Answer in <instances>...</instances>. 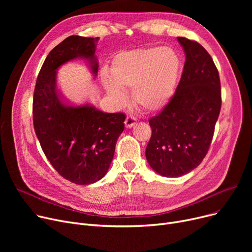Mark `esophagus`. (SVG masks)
Returning <instances> with one entry per match:
<instances>
[{
	"mask_svg": "<svg viewBox=\"0 0 252 252\" xmlns=\"http://www.w3.org/2000/svg\"><path fill=\"white\" fill-rule=\"evenodd\" d=\"M136 123H137V119H136L134 116H131V115H128V116L126 117V122H125L126 127L134 126L136 125Z\"/></svg>",
	"mask_w": 252,
	"mask_h": 252,
	"instance_id": "34e87169",
	"label": "esophagus"
}]
</instances>
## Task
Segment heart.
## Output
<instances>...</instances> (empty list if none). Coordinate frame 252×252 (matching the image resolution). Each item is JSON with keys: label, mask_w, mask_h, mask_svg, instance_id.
I'll return each mask as SVG.
<instances>
[{"label": "heart", "mask_w": 252, "mask_h": 252, "mask_svg": "<svg viewBox=\"0 0 252 252\" xmlns=\"http://www.w3.org/2000/svg\"><path fill=\"white\" fill-rule=\"evenodd\" d=\"M182 71L179 53L168 47L153 46L118 53L112 60L111 74L102 72L108 95L123 104L124 90L133 89V101L144 111L161 110L173 98Z\"/></svg>", "instance_id": "obj_1"}]
</instances>
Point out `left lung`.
<instances>
[{"label":"left lung","mask_w":252,"mask_h":252,"mask_svg":"<svg viewBox=\"0 0 252 252\" xmlns=\"http://www.w3.org/2000/svg\"><path fill=\"white\" fill-rule=\"evenodd\" d=\"M186 61L176 93L160 113L150 118L146 148L151 168L163 177L190 173L205 157L221 106L219 71L207 51L178 37Z\"/></svg>","instance_id":"obj_1"}]
</instances>
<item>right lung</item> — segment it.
I'll return each instance as SVG.
<instances>
[{"mask_svg":"<svg viewBox=\"0 0 252 252\" xmlns=\"http://www.w3.org/2000/svg\"><path fill=\"white\" fill-rule=\"evenodd\" d=\"M98 41L79 35L65 38L49 53L33 92V126L41 147L58 174L76 185L96 183L106 175L125 129L124 113H105L91 104L70 105L57 90V69L70 60L87 59L97 75Z\"/></svg>","mask_w":252,"mask_h":252,"instance_id":"obj_1","label":"right lung"}]
</instances>
